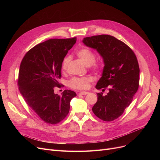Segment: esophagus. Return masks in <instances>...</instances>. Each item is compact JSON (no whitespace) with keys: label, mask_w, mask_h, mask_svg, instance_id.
<instances>
[{"label":"esophagus","mask_w":160,"mask_h":160,"mask_svg":"<svg viewBox=\"0 0 160 160\" xmlns=\"http://www.w3.org/2000/svg\"><path fill=\"white\" fill-rule=\"evenodd\" d=\"M88 93H89V92H87V91H82V92H80V93H79V95H88Z\"/></svg>","instance_id":"esophagus-1"}]
</instances>
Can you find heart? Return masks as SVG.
<instances>
[{
	"instance_id": "b5f03b06",
	"label": "heart",
	"mask_w": 160,
	"mask_h": 160,
	"mask_svg": "<svg viewBox=\"0 0 160 160\" xmlns=\"http://www.w3.org/2000/svg\"><path fill=\"white\" fill-rule=\"evenodd\" d=\"M77 55L80 60L84 63L86 66H91L95 61V53L91 51V50L87 48H82L79 49ZM70 61V57L67 56L64 58L63 60L62 67L63 70H65ZM101 68V65L100 64H95L94 65L95 70H99ZM91 81V78L89 77H84V78H73L69 82V86L74 88L77 89H86L89 86V83Z\"/></svg>"
}]
</instances>
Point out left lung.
<instances>
[{"label":"left lung","instance_id":"8db88e82","mask_svg":"<svg viewBox=\"0 0 160 160\" xmlns=\"http://www.w3.org/2000/svg\"><path fill=\"white\" fill-rule=\"evenodd\" d=\"M83 43L96 50L102 57L104 68L95 88L108 89L106 95L97 93L92 108L94 114L104 121L120 117L132 101L139 88V67L132 50L121 41L109 35L83 38Z\"/></svg>","mask_w":160,"mask_h":160}]
</instances>
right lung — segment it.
Instances as JSON below:
<instances>
[{"instance_id":"add662e5","label":"right lung","mask_w":160,"mask_h":160,"mask_svg":"<svg viewBox=\"0 0 160 160\" xmlns=\"http://www.w3.org/2000/svg\"><path fill=\"white\" fill-rule=\"evenodd\" d=\"M76 43V38L53 39L39 43L25 54L19 71L18 86L25 101L44 122L55 124L69 113L70 102L77 96L65 90L54 93L61 78L64 58Z\"/></svg>"}]
</instances>
